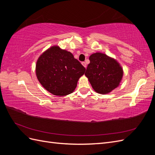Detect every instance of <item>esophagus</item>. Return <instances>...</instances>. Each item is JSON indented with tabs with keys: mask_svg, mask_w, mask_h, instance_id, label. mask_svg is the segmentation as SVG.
<instances>
[{
	"mask_svg": "<svg viewBox=\"0 0 155 155\" xmlns=\"http://www.w3.org/2000/svg\"><path fill=\"white\" fill-rule=\"evenodd\" d=\"M81 64H83V66L86 68V67H87V64H86V63H85V62H82V63H81Z\"/></svg>",
	"mask_w": 155,
	"mask_h": 155,
	"instance_id": "1",
	"label": "esophagus"
}]
</instances>
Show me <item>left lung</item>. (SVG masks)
<instances>
[{"label": "left lung", "instance_id": "left-lung-1", "mask_svg": "<svg viewBox=\"0 0 155 155\" xmlns=\"http://www.w3.org/2000/svg\"><path fill=\"white\" fill-rule=\"evenodd\" d=\"M89 60L85 75L97 93L106 94L119 86L124 71L116 59L96 52L89 57Z\"/></svg>", "mask_w": 155, "mask_h": 155}]
</instances>
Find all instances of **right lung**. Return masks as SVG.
Returning a JSON list of instances; mask_svg holds the SVG:
<instances>
[{
    "instance_id": "right-lung-1",
    "label": "right lung",
    "mask_w": 155,
    "mask_h": 155,
    "mask_svg": "<svg viewBox=\"0 0 155 155\" xmlns=\"http://www.w3.org/2000/svg\"><path fill=\"white\" fill-rule=\"evenodd\" d=\"M85 68L73 54L58 46H53L42 54L37 61L35 72L39 83L52 94L64 96L77 87Z\"/></svg>"
}]
</instances>
